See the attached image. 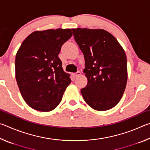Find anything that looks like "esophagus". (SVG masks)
<instances>
[{
	"instance_id": "34e87169",
	"label": "esophagus",
	"mask_w": 150,
	"mask_h": 150,
	"mask_svg": "<svg viewBox=\"0 0 150 150\" xmlns=\"http://www.w3.org/2000/svg\"><path fill=\"white\" fill-rule=\"evenodd\" d=\"M81 75V72L80 71H77V72H76V73H74L73 74V75L74 76V77H78V76H79Z\"/></svg>"
}]
</instances>
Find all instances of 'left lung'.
I'll return each mask as SVG.
<instances>
[{
	"label": "left lung",
	"instance_id": "obj_1",
	"mask_svg": "<svg viewBox=\"0 0 150 150\" xmlns=\"http://www.w3.org/2000/svg\"><path fill=\"white\" fill-rule=\"evenodd\" d=\"M84 55L88 83L81 90L88 106L98 111L115 106L125 91L128 71L125 52L110 33L103 29H72Z\"/></svg>",
	"mask_w": 150,
	"mask_h": 150
}]
</instances>
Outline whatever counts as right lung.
<instances>
[{
	"label": "right lung",
	"instance_id": "add662e5",
	"mask_svg": "<svg viewBox=\"0 0 150 150\" xmlns=\"http://www.w3.org/2000/svg\"><path fill=\"white\" fill-rule=\"evenodd\" d=\"M71 29L35 31L22 43L15 59L18 86L25 102L34 110L49 112L57 107L71 80L58 57L72 36Z\"/></svg>",
	"mask_w": 150,
	"mask_h": 150
}]
</instances>
